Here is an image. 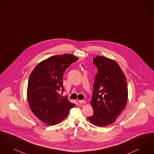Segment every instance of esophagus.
Here are the masks:
<instances>
[{
  "label": "esophagus",
  "instance_id": "esophagus-1",
  "mask_svg": "<svg viewBox=\"0 0 154 154\" xmlns=\"http://www.w3.org/2000/svg\"><path fill=\"white\" fill-rule=\"evenodd\" d=\"M79 103H86V102L85 100H79Z\"/></svg>",
  "mask_w": 154,
  "mask_h": 154
}]
</instances>
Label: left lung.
<instances>
[{"instance_id": "obj_1", "label": "left lung", "mask_w": 154, "mask_h": 154, "mask_svg": "<svg viewBox=\"0 0 154 154\" xmlns=\"http://www.w3.org/2000/svg\"><path fill=\"white\" fill-rule=\"evenodd\" d=\"M93 63L98 69L91 101L94 113L87 119L95 125L103 127L113 123L125 107L127 83L115 61L98 56Z\"/></svg>"}]
</instances>
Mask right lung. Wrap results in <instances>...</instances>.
I'll list each match as a JSON object with an SVG mask.
<instances>
[{
  "label": "right lung",
  "mask_w": 154,
  "mask_h": 154,
  "mask_svg": "<svg viewBox=\"0 0 154 154\" xmlns=\"http://www.w3.org/2000/svg\"><path fill=\"white\" fill-rule=\"evenodd\" d=\"M78 59L71 54L52 56L40 63L30 75L27 91L29 106L48 125L60 123L75 106L59 91H64L63 77L66 69Z\"/></svg>",
  "instance_id": "1"
}]
</instances>
